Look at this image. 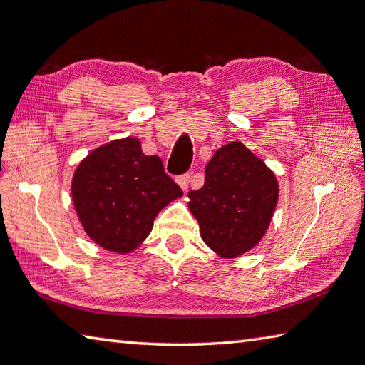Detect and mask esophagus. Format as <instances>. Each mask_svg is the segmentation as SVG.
<instances>
[{
  "mask_svg": "<svg viewBox=\"0 0 365 365\" xmlns=\"http://www.w3.org/2000/svg\"><path fill=\"white\" fill-rule=\"evenodd\" d=\"M177 183L180 185V188L183 190V192H187L188 190V183H190V173H183V175H180L177 178Z\"/></svg>",
  "mask_w": 365,
  "mask_h": 365,
  "instance_id": "34e87169",
  "label": "esophagus"
}]
</instances>
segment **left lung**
<instances>
[{"label": "left lung", "instance_id": "left-lung-1", "mask_svg": "<svg viewBox=\"0 0 365 365\" xmlns=\"http://www.w3.org/2000/svg\"><path fill=\"white\" fill-rule=\"evenodd\" d=\"M274 173L240 141L217 149L206 165L205 185L188 192L201 239L224 258L255 247L277 203Z\"/></svg>", "mask_w": 365, "mask_h": 365}]
</instances>
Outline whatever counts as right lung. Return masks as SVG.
<instances>
[{
  "label": "right lung",
  "mask_w": 365,
  "mask_h": 365,
  "mask_svg": "<svg viewBox=\"0 0 365 365\" xmlns=\"http://www.w3.org/2000/svg\"><path fill=\"white\" fill-rule=\"evenodd\" d=\"M71 193L91 239L110 252L128 253L151 232L162 207L182 196V188L167 175L159 155H146L136 138H125L81 162Z\"/></svg>",
  "instance_id": "obj_1"
}]
</instances>
